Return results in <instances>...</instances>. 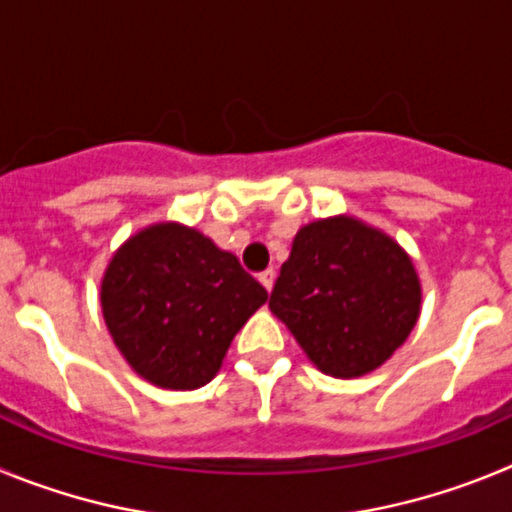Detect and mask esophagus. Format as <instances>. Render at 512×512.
<instances>
[{
	"mask_svg": "<svg viewBox=\"0 0 512 512\" xmlns=\"http://www.w3.org/2000/svg\"><path fill=\"white\" fill-rule=\"evenodd\" d=\"M274 279H277V271H274V269H266V271H261V274H259V282L264 284L266 292H271V287H274Z\"/></svg>",
	"mask_w": 512,
	"mask_h": 512,
	"instance_id": "34e87169",
	"label": "esophagus"
}]
</instances>
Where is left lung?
Here are the masks:
<instances>
[{"label":"left lung","mask_w":512,"mask_h":512,"mask_svg":"<svg viewBox=\"0 0 512 512\" xmlns=\"http://www.w3.org/2000/svg\"><path fill=\"white\" fill-rule=\"evenodd\" d=\"M269 307L320 372L351 379L384 364L410 336L420 282L390 235L328 217L295 235Z\"/></svg>","instance_id":"1"}]
</instances>
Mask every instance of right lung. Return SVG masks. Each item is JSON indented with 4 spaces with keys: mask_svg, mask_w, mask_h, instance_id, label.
Returning <instances> with one entry per match:
<instances>
[{
    "mask_svg": "<svg viewBox=\"0 0 512 512\" xmlns=\"http://www.w3.org/2000/svg\"><path fill=\"white\" fill-rule=\"evenodd\" d=\"M266 297L233 253L176 223L133 235L102 279L104 323L115 346L140 377L166 390L210 382Z\"/></svg>",
    "mask_w": 512,
    "mask_h": 512,
    "instance_id": "add662e5",
    "label": "right lung"
}]
</instances>
